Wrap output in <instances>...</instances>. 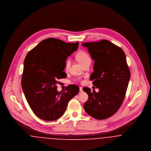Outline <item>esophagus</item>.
I'll list each match as a JSON object with an SVG mask.
<instances>
[{"label":"esophagus","instance_id":"obj_1","mask_svg":"<svg viewBox=\"0 0 151 151\" xmlns=\"http://www.w3.org/2000/svg\"><path fill=\"white\" fill-rule=\"evenodd\" d=\"M79 91L80 92H82L83 91V88L82 87H79Z\"/></svg>","mask_w":151,"mask_h":151}]
</instances>
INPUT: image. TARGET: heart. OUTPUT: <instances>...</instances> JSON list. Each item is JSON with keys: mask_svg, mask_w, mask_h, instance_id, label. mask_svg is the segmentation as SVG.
Segmentation results:
<instances>
[{"mask_svg": "<svg viewBox=\"0 0 151 151\" xmlns=\"http://www.w3.org/2000/svg\"><path fill=\"white\" fill-rule=\"evenodd\" d=\"M76 58L80 64L83 66L87 64H91V59L88 54L85 51H80L76 55ZM70 65V60L68 59L65 63V68L68 69Z\"/></svg>", "mask_w": 151, "mask_h": 151, "instance_id": "obj_1", "label": "heart"}]
</instances>
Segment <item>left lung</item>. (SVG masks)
Wrapping results in <instances>:
<instances>
[{
  "mask_svg": "<svg viewBox=\"0 0 151 151\" xmlns=\"http://www.w3.org/2000/svg\"><path fill=\"white\" fill-rule=\"evenodd\" d=\"M93 60L94 72L90 79L99 88L98 93L83 88L88 95L83 108L87 114L98 120L115 114L124 101L130 79L126 57L121 48L107 40L83 42Z\"/></svg>",
  "mask_w": 151,
  "mask_h": 151,
  "instance_id": "obj_1",
  "label": "left lung"
}]
</instances>
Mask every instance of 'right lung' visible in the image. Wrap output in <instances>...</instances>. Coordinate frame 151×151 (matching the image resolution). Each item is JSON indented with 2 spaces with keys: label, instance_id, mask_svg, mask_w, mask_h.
Here are the masks:
<instances>
[{
  "label": "right lung",
  "instance_id": "obj_1",
  "mask_svg": "<svg viewBox=\"0 0 151 151\" xmlns=\"http://www.w3.org/2000/svg\"><path fill=\"white\" fill-rule=\"evenodd\" d=\"M79 42L68 43L55 38L42 40L24 60L22 86L33 112L40 119L53 121L63 114L69 101L79 92L75 85L58 92L57 79L66 77V60Z\"/></svg>",
  "mask_w": 151,
  "mask_h": 151
}]
</instances>
